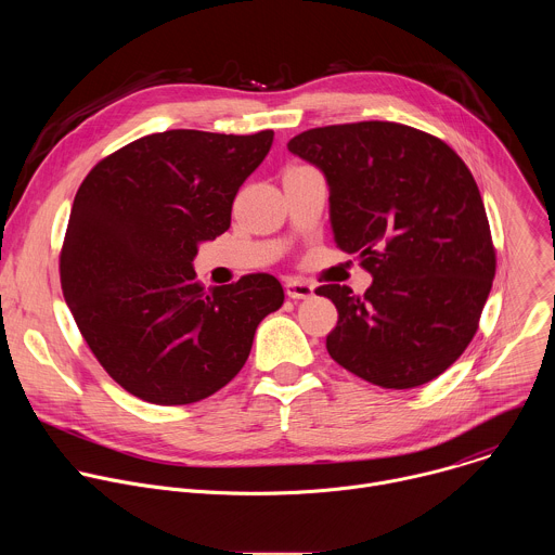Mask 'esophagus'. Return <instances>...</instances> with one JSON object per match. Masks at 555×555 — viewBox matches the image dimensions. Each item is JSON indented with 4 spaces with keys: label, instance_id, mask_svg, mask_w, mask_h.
<instances>
[{
    "label": "esophagus",
    "instance_id": "1",
    "mask_svg": "<svg viewBox=\"0 0 555 555\" xmlns=\"http://www.w3.org/2000/svg\"><path fill=\"white\" fill-rule=\"evenodd\" d=\"M285 294L289 298H309L313 294V285L305 283V281L289 279V281H285Z\"/></svg>",
    "mask_w": 555,
    "mask_h": 555
}]
</instances>
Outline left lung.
I'll return each mask as SVG.
<instances>
[{"instance_id":"8db88e82","label":"left lung","mask_w":555,"mask_h":555,"mask_svg":"<svg viewBox=\"0 0 555 555\" xmlns=\"http://www.w3.org/2000/svg\"><path fill=\"white\" fill-rule=\"evenodd\" d=\"M287 149L325 173L334 240L373 276L362 296L315 289L338 309L330 356L382 388L435 379L477 334L496 274L469 169L441 138L388 120L315 127Z\"/></svg>"}]
</instances>
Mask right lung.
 Here are the masks:
<instances>
[{
  "instance_id": "add662e5",
  "label": "right lung",
  "mask_w": 555,
  "mask_h": 555,
  "mask_svg": "<svg viewBox=\"0 0 555 555\" xmlns=\"http://www.w3.org/2000/svg\"><path fill=\"white\" fill-rule=\"evenodd\" d=\"M272 140V129L151 133L103 157L78 186L61 289L101 366L135 398L180 406L217 392L283 305L272 274L206 292L191 266L199 242L230 228L236 191Z\"/></svg>"
}]
</instances>
